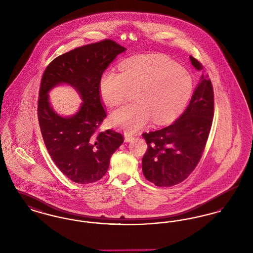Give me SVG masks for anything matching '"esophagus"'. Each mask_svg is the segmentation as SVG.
Returning a JSON list of instances; mask_svg holds the SVG:
<instances>
[{
  "instance_id": "34e87169",
  "label": "esophagus",
  "mask_w": 253,
  "mask_h": 253,
  "mask_svg": "<svg viewBox=\"0 0 253 253\" xmlns=\"http://www.w3.org/2000/svg\"><path fill=\"white\" fill-rule=\"evenodd\" d=\"M132 140H133V136H132V135L127 134V133L124 135V141L125 142H131Z\"/></svg>"
}]
</instances>
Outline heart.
<instances>
[{"mask_svg": "<svg viewBox=\"0 0 253 253\" xmlns=\"http://www.w3.org/2000/svg\"><path fill=\"white\" fill-rule=\"evenodd\" d=\"M120 72L108 70L99 79V93L105 103H122L129 89L136 90L135 103L124 105L111 115V123L125 132L139 131L153 120L167 124L182 112L193 94L189 72L161 54H144L124 60Z\"/></svg>", "mask_w": 253, "mask_h": 253, "instance_id": "b5f03b06", "label": "heart"}]
</instances>
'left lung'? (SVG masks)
Returning <instances> with one entry per match:
<instances>
[{
    "instance_id": "1",
    "label": "left lung",
    "mask_w": 253,
    "mask_h": 253,
    "mask_svg": "<svg viewBox=\"0 0 253 253\" xmlns=\"http://www.w3.org/2000/svg\"><path fill=\"white\" fill-rule=\"evenodd\" d=\"M192 64L203 66L193 57ZM213 89L203 75L187 109L172 124L144 132L148 150L142 158V171L147 180L158 187H171L185 180L198 164L203 154L213 118Z\"/></svg>"
}]
</instances>
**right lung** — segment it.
Segmentation results:
<instances>
[{"label":"right lung","mask_w":253,"mask_h":253,"mask_svg":"<svg viewBox=\"0 0 253 253\" xmlns=\"http://www.w3.org/2000/svg\"><path fill=\"white\" fill-rule=\"evenodd\" d=\"M126 50L111 40L87 44L56 58L43 73L38 103L42 138L52 160L73 182L88 184L101 179L112 155L123 143L120 132L96 130L106 118L99 79ZM62 84L73 86L83 100L79 110L68 117L59 115L48 98V92Z\"/></svg>","instance_id":"obj_1"}]
</instances>
